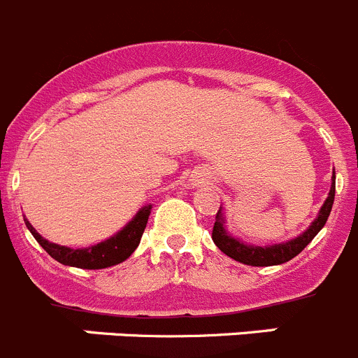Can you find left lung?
Wrapping results in <instances>:
<instances>
[{
  "mask_svg": "<svg viewBox=\"0 0 358 358\" xmlns=\"http://www.w3.org/2000/svg\"><path fill=\"white\" fill-rule=\"evenodd\" d=\"M334 196H336V173H334L332 188H330L329 199L324 201L323 208H321L320 215L314 220L313 225H310L303 234L298 236L296 239H291V241H287V243L284 245H275V247L262 248L239 243L238 239L231 238V236L225 232L224 220H222V215H220L222 211L216 213V222L211 234L213 241H215L216 247L224 252L225 255L232 257L234 261L248 264V266H275V264H282V262H287L293 257H296V255L313 241L314 236L323 229V225L327 224V220H329L330 211H332Z\"/></svg>",
  "mask_w": 358,
  "mask_h": 358,
  "instance_id": "1",
  "label": "left lung"
}]
</instances>
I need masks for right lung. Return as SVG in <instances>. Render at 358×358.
<instances>
[{
  "mask_svg": "<svg viewBox=\"0 0 358 358\" xmlns=\"http://www.w3.org/2000/svg\"><path fill=\"white\" fill-rule=\"evenodd\" d=\"M149 215L150 206L140 209L138 215L134 216L119 234H115L113 238L106 239V241H103L99 245H94L90 248H69L60 247L57 243H49L48 239L42 238L31 227L28 220H24V224L29 229V232L34 234V238L37 239L38 245L55 261L62 262V264H67V266L83 268V270H103V268H110L113 264H119V262L126 261L136 250V247L140 245V239H142L143 231H145Z\"/></svg>",
  "mask_w": 358,
  "mask_h": 358,
  "instance_id": "right-lung-1",
  "label": "right lung"
}]
</instances>
